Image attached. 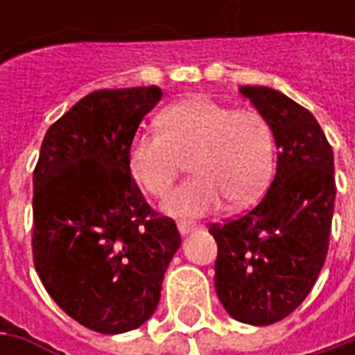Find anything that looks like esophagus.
Here are the masks:
<instances>
[{"mask_svg": "<svg viewBox=\"0 0 355 355\" xmlns=\"http://www.w3.org/2000/svg\"><path fill=\"white\" fill-rule=\"evenodd\" d=\"M178 229H180V233L182 235H189V233H193V231H198L199 227L198 225H191V223H178Z\"/></svg>", "mask_w": 355, "mask_h": 355, "instance_id": "esophagus-1", "label": "esophagus"}]
</instances>
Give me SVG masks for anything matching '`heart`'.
<instances>
[{"label":"heart","instance_id":"heart-1","mask_svg":"<svg viewBox=\"0 0 355 355\" xmlns=\"http://www.w3.org/2000/svg\"><path fill=\"white\" fill-rule=\"evenodd\" d=\"M159 130H142L130 144L136 184L154 198L171 189L191 157L189 182L166 199L164 209L196 219L229 205H247L265 189L275 166L272 128L259 110L191 96L159 114Z\"/></svg>","mask_w":355,"mask_h":355}]
</instances>
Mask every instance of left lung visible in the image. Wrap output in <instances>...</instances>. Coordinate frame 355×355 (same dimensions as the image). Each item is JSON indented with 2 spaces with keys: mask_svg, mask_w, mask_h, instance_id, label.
Segmentation results:
<instances>
[{
  "mask_svg": "<svg viewBox=\"0 0 355 355\" xmlns=\"http://www.w3.org/2000/svg\"><path fill=\"white\" fill-rule=\"evenodd\" d=\"M279 148L275 180L252 209L213 223L215 291L239 322L268 326L302 304L320 275L334 215V154L304 106L268 87H241Z\"/></svg>",
  "mask_w": 355,
  "mask_h": 355,
  "instance_id": "1",
  "label": "left lung"
}]
</instances>
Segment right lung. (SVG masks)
Instances as JSON below:
<instances>
[{
	"instance_id": "obj_1",
	"label": "right lung",
	"mask_w": 355,
	"mask_h": 355,
	"mask_svg": "<svg viewBox=\"0 0 355 355\" xmlns=\"http://www.w3.org/2000/svg\"><path fill=\"white\" fill-rule=\"evenodd\" d=\"M162 89L94 90L47 130L33 171V263L51 298L101 334L142 326L182 245L130 175L128 152Z\"/></svg>"
}]
</instances>
